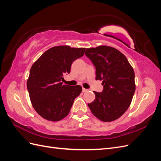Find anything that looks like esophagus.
I'll return each mask as SVG.
<instances>
[{"mask_svg":"<svg viewBox=\"0 0 161 161\" xmlns=\"http://www.w3.org/2000/svg\"><path fill=\"white\" fill-rule=\"evenodd\" d=\"M86 91H88V89H85V88L82 89V92H86Z\"/></svg>","mask_w":161,"mask_h":161,"instance_id":"esophagus-1","label":"esophagus"}]
</instances>
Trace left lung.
Masks as SVG:
<instances>
[{
  "label": "left lung",
  "instance_id": "8db88e82",
  "mask_svg": "<svg viewBox=\"0 0 161 161\" xmlns=\"http://www.w3.org/2000/svg\"><path fill=\"white\" fill-rule=\"evenodd\" d=\"M85 55L96 69V80H103L102 92L94 91L88 103L92 114L102 121H114L127 111L136 90L134 71L126 57L113 47L86 48Z\"/></svg>",
  "mask_w": 161,
  "mask_h": 161
}]
</instances>
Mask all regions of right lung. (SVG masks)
Listing matches in <instances>:
<instances>
[{"mask_svg": "<svg viewBox=\"0 0 161 161\" xmlns=\"http://www.w3.org/2000/svg\"><path fill=\"white\" fill-rule=\"evenodd\" d=\"M85 49L54 46L33 64L27 87L33 108L43 118L58 121L69 115L82 86L63 85L62 80L64 74L70 73L72 62L84 55Z\"/></svg>", "mask_w": 161, "mask_h": 161, "instance_id": "obj_1", "label": "right lung"}]
</instances>
